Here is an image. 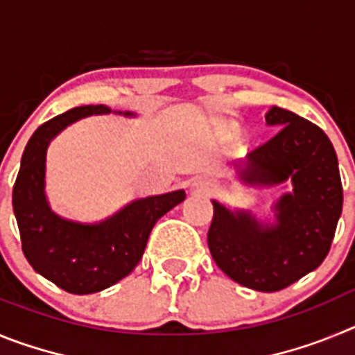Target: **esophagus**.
<instances>
[{"label": "esophagus", "instance_id": "1", "mask_svg": "<svg viewBox=\"0 0 355 355\" xmlns=\"http://www.w3.org/2000/svg\"><path fill=\"white\" fill-rule=\"evenodd\" d=\"M192 188L200 190V192H208V190L213 188V180H209V178H197V180L192 181Z\"/></svg>", "mask_w": 355, "mask_h": 355}]
</instances>
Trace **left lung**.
<instances>
[{"mask_svg": "<svg viewBox=\"0 0 355 355\" xmlns=\"http://www.w3.org/2000/svg\"><path fill=\"white\" fill-rule=\"evenodd\" d=\"M279 128L270 140L234 165L250 187L291 180L293 192L274 205L275 224H261L249 211L213 202L208 247L222 272L258 291H279L322 265L343 208L336 150L316 124L279 106L265 115Z\"/></svg>", "mask_w": 355, "mask_h": 355, "instance_id": "left-lung-1", "label": "left lung"}]
</instances>
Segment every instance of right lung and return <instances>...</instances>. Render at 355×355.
Returning a JSON list of instances; mask_svg holds the SVG:
<instances>
[{"mask_svg":"<svg viewBox=\"0 0 355 355\" xmlns=\"http://www.w3.org/2000/svg\"><path fill=\"white\" fill-rule=\"evenodd\" d=\"M110 112L103 105L78 106L37 128L24 147L12 192V206L28 263L69 293H96L130 275L142 259L158 218L187 197L184 190H175L137 199L97 224L67 220L51 211L44 190L49 142L72 122ZM124 115L133 117L135 114L124 112Z\"/></svg>","mask_w":355,"mask_h":355,"instance_id":"right-lung-1","label":"right lung"}]
</instances>
